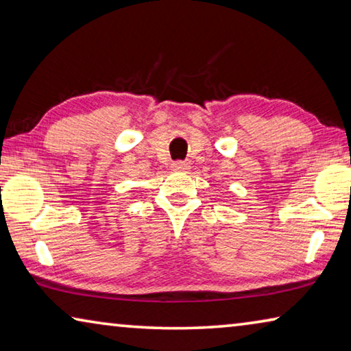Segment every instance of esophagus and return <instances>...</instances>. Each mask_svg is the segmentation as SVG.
Wrapping results in <instances>:
<instances>
[{"mask_svg": "<svg viewBox=\"0 0 351 351\" xmlns=\"http://www.w3.org/2000/svg\"><path fill=\"white\" fill-rule=\"evenodd\" d=\"M171 169L176 171H187L190 169V165L186 161H175L173 164H171Z\"/></svg>", "mask_w": 351, "mask_h": 351, "instance_id": "34e87169", "label": "esophagus"}]
</instances>
